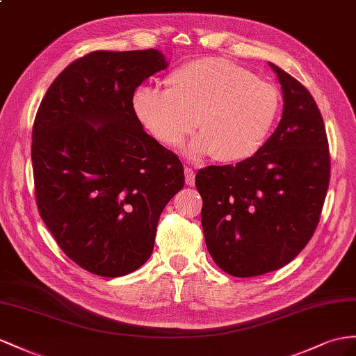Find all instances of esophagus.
<instances>
[{
  "label": "esophagus",
  "mask_w": 356,
  "mask_h": 356,
  "mask_svg": "<svg viewBox=\"0 0 356 356\" xmlns=\"http://www.w3.org/2000/svg\"><path fill=\"white\" fill-rule=\"evenodd\" d=\"M185 179L188 186H194L195 184V171L191 167H185Z\"/></svg>",
  "instance_id": "obj_1"
}]
</instances>
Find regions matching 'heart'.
<instances>
[{
  "label": "heart",
  "instance_id": "b5f03b06",
  "mask_svg": "<svg viewBox=\"0 0 356 356\" xmlns=\"http://www.w3.org/2000/svg\"><path fill=\"white\" fill-rule=\"evenodd\" d=\"M165 91L140 87L134 93L136 120L165 147H177L200 129L186 153L220 162L251 158L275 122L280 96L268 81L220 57L189 60L163 79Z\"/></svg>",
  "mask_w": 356,
  "mask_h": 356
}]
</instances>
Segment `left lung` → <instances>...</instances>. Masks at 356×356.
Here are the masks:
<instances>
[{
  "label": "left lung",
  "mask_w": 356,
  "mask_h": 356,
  "mask_svg": "<svg viewBox=\"0 0 356 356\" xmlns=\"http://www.w3.org/2000/svg\"><path fill=\"white\" fill-rule=\"evenodd\" d=\"M269 66L284 100L275 132L251 158L195 176L209 254L239 278L277 270L304 250L330 185V149L313 96L287 72Z\"/></svg>",
  "instance_id": "1"
}]
</instances>
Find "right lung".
I'll use <instances>...</instances> for the list:
<instances>
[{"label":"right lung","mask_w":356,"mask_h":356,"mask_svg":"<svg viewBox=\"0 0 356 356\" xmlns=\"http://www.w3.org/2000/svg\"><path fill=\"white\" fill-rule=\"evenodd\" d=\"M167 66L158 49L90 52L56 78L35 115L42 220L69 259L100 277L149 260L163 207L185 185L179 158L132 109L136 87Z\"/></svg>","instance_id":"obj_1"}]
</instances>
